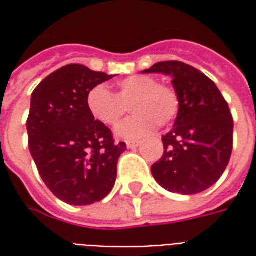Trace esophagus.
Instances as JSON below:
<instances>
[{"label": "esophagus", "instance_id": "1", "mask_svg": "<svg viewBox=\"0 0 256 256\" xmlns=\"http://www.w3.org/2000/svg\"><path fill=\"white\" fill-rule=\"evenodd\" d=\"M140 145L138 140H130V141H126V146H128V150H134V148H137Z\"/></svg>", "mask_w": 256, "mask_h": 256}]
</instances>
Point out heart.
Wrapping results in <instances>:
<instances>
[{
    "label": "heart",
    "instance_id": "heart-1",
    "mask_svg": "<svg viewBox=\"0 0 256 256\" xmlns=\"http://www.w3.org/2000/svg\"><path fill=\"white\" fill-rule=\"evenodd\" d=\"M90 115L106 126H115L126 112L133 116L122 122L115 133L120 138H137L155 128H164L176 119L180 110L177 92L172 86L159 84L154 76L134 75L116 84L115 94L97 84L86 96Z\"/></svg>",
    "mask_w": 256,
    "mask_h": 256
}]
</instances>
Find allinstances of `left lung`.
<instances>
[{
	"instance_id": "8db88e82",
	"label": "left lung",
	"mask_w": 256,
	"mask_h": 256,
	"mask_svg": "<svg viewBox=\"0 0 256 256\" xmlns=\"http://www.w3.org/2000/svg\"><path fill=\"white\" fill-rule=\"evenodd\" d=\"M142 74L172 79L180 110L170 133L163 136L164 154L150 167L160 186L172 193L196 194L212 186L225 172L233 146V118L216 84L181 62H162Z\"/></svg>"
}]
</instances>
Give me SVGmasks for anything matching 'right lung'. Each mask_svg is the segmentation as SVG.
Here are the masks:
<instances>
[{"instance_id": "1", "label": "right lung", "mask_w": 256, "mask_h": 256, "mask_svg": "<svg viewBox=\"0 0 256 256\" xmlns=\"http://www.w3.org/2000/svg\"><path fill=\"white\" fill-rule=\"evenodd\" d=\"M111 78L68 64L46 76L31 94V156L48 188L71 206L100 202L116 181L118 159L126 144H116L111 130L97 122L86 106L89 90Z\"/></svg>"}]
</instances>
